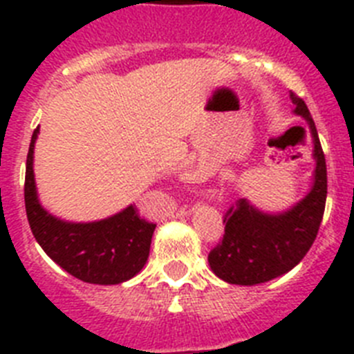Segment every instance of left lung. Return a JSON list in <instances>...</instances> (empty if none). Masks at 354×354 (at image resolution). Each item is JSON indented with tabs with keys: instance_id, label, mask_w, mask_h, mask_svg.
<instances>
[{
	"instance_id": "obj_1",
	"label": "left lung",
	"mask_w": 354,
	"mask_h": 354,
	"mask_svg": "<svg viewBox=\"0 0 354 354\" xmlns=\"http://www.w3.org/2000/svg\"><path fill=\"white\" fill-rule=\"evenodd\" d=\"M294 113L301 115L314 140L315 174L312 189L301 202L280 214H266L246 198L225 212L221 243L209 252V266L216 277L236 286H257L287 273L314 245L326 205V159L317 129L305 101L290 92Z\"/></svg>"
}]
</instances>
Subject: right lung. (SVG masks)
<instances>
[{
  "label": "right lung",
  "instance_id": "right-lung-1",
  "mask_svg": "<svg viewBox=\"0 0 354 354\" xmlns=\"http://www.w3.org/2000/svg\"><path fill=\"white\" fill-rule=\"evenodd\" d=\"M33 131L26 158L24 204L37 243L62 270L86 283L115 286L138 274L150 252L156 223L142 218L136 205L92 223H68L39 204L33 175Z\"/></svg>",
  "mask_w": 354,
  "mask_h": 354
}]
</instances>
